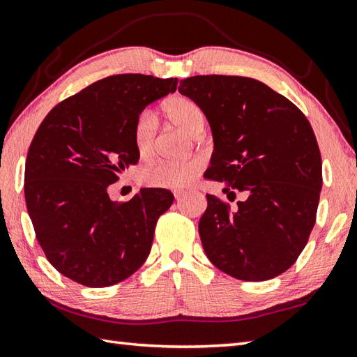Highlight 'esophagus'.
<instances>
[{
    "instance_id": "1",
    "label": "esophagus",
    "mask_w": 357,
    "mask_h": 357,
    "mask_svg": "<svg viewBox=\"0 0 357 357\" xmlns=\"http://www.w3.org/2000/svg\"><path fill=\"white\" fill-rule=\"evenodd\" d=\"M173 195H174V198L183 197V195H184V190H174V192H173Z\"/></svg>"
}]
</instances>
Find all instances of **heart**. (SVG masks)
I'll return each mask as SVG.
<instances>
[{
	"mask_svg": "<svg viewBox=\"0 0 357 357\" xmlns=\"http://www.w3.org/2000/svg\"><path fill=\"white\" fill-rule=\"evenodd\" d=\"M162 111L179 131L189 137H198L204 128V115L195 101L185 95H174L167 98L162 105ZM132 139L135 150L140 158L151 156L156 142V123L153 116L144 112L134 123ZM203 162L192 159L181 164H153L140 172V183L156 189H184L199 173Z\"/></svg>",
	"mask_w": 357,
	"mask_h": 357,
	"instance_id": "obj_1",
	"label": "heart"
}]
</instances>
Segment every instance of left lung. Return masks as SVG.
Segmentation results:
<instances>
[{"instance_id": "1", "label": "left lung", "mask_w": 357, "mask_h": 357, "mask_svg": "<svg viewBox=\"0 0 357 357\" xmlns=\"http://www.w3.org/2000/svg\"><path fill=\"white\" fill-rule=\"evenodd\" d=\"M179 92L209 121L213 151L206 179L246 198L229 211L207 195L198 231L209 261L241 281H267L290 268L315 225L321 156L312 126L286 96L243 76H192Z\"/></svg>"}]
</instances>
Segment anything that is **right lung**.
<instances>
[{"instance_id":"add662e5","label":"right lung","mask_w":357,"mask_h":357,"mask_svg":"<svg viewBox=\"0 0 357 357\" xmlns=\"http://www.w3.org/2000/svg\"><path fill=\"white\" fill-rule=\"evenodd\" d=\"M176 86V77L107 76L59 102L38 126L26 158V207L45 256L71 281L114 286L150 255L173 193L145 187L119 203L107 187L139 162L135 120Z\"/></svg>"}]
</instances>
